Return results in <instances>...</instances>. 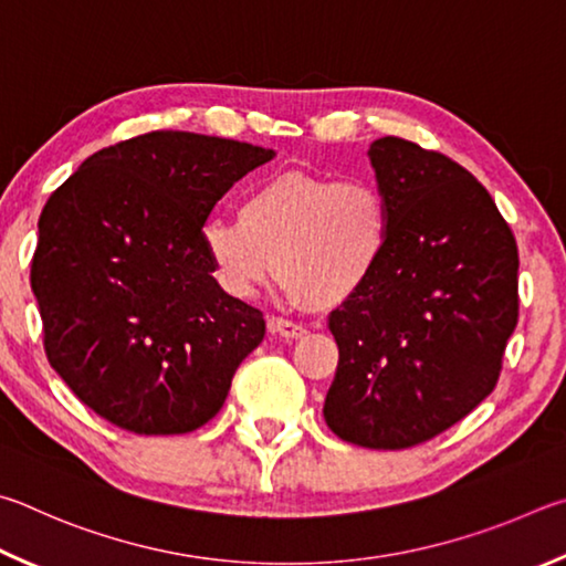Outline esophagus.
<instances>
[{"mask_svg": "<svg viewBox=\"0 0 566 566\" xmlns=\"http://www.w3.org/2000/svg\"><path fill=\"white\" fill-rule=\"evenodd\" d=\"M268 331L281 335V338H285V340H298L305 335V328L301 323H293V321H285V318L268 321Z\"/></svg>", "mask_w": 566, "mask_h": 566, "instance_id": "34e87169", "label": "esophagus"}]
</instances>
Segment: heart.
<instances>
[{"mask_svg":"<svg viewBox=\"0 0 566 566\" xmlns=\"http://www.w3.org/2000/svg\"><path fill=\"white\" fill-rule=\"evenodd\" d=\"M392 203L370 178L281 171L248 188L238 218H211L201 245L221 289L253 298L271 271L293 305L340 308L390 251Z\"/></svg>","mask_w":566,"mask_h":566,"instance_id":"heart-1","label":"heart"}]
</instances>
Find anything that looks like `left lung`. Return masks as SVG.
Masks as SVG:
<instances>
[{
	"instance_id": "obj_1",
	"label": "left lung",
	"mask_w": 566,
	"mask_h": 566,
	"mask_svg": "<svg viewBox=\"0 0 566 566\" xmlns=\"http://www.w3.org/2000/svg\"><path fill=\"white\" fill-rule=\"evenodd\" d=\"M368 154L395 231L373 283L331 315L340 358L323 415L345 442L408 450L497 385L520 318V253L488 188L458 161L398 136Z\"/></svg>"
}]
</instances>
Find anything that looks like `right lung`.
Segmentation results:
<instances>
[{
  "label": "right lung",
  "mask_w": 566,
  "mask_h": 566,
  "mask_svg": "<svg viewBox=\"0 0 566 566\" xmlns=\"http://www.w3.org/2000/svg\"><path fill=\"white\" fill-rule=\"evenodd\" d=\"M271 148L151 132L96 151L39 216L32 291L52 368L136 434H184L223 408L263 313L228 295L201 245L213 206Z\"/></svg>",
  "instance_id": "1"
}]
</instances>
